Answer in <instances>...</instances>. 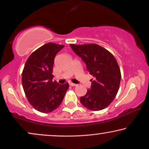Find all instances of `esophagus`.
Listing matches in <instances>:
<instances>
[{
    "label": "esophagus",
    "mask_w": 149,
    "mask_h": 149,
    "mask_svg": "<svg viewBox=\"0 0 149 149\" xmlns=\"http://www.w3.org/2000/svg\"><path fill=\"white\" fill-rule=\"evenodd\" d=\"M69 85H70V86H71V87H75V86H76L77 85H76V84L73 83V82H70V83H69Z\"/></svg>",
    "instance_id": "1"
}]
</instances>
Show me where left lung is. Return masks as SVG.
I'll list each match as a JSON object with an SVG mask.
<instances>
[{
	"label": "left lung",
	"mask_w": 149,
	"mask_h": 149,
	"mask_svg": "<svg viewBox=\"0 0 149 149\" xmlns=\"http://www.w3.org/2000/svg\"><path fill=\"white\" fill-rule=\"evenodd\" d=\"M70 46L86 64L89 73L95 77L94 80H91V88L80 98V103L90 110H103L112 103L119 89L121 75L115 57L96 44Z\"/></svg>",
	"instance_id": "obj_1"
}]
</instances>
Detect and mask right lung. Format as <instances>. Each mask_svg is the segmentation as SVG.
<instances>
[{
  "mask_svg": "<svg viewBox=\"0 0 149 149\" xmlns=\"http://www.w3.org/2000/svg\"><path fill=\"white\" fill-rule=\"evenodd\" d=\"M64 45L49 42L30 55L22 72V85L28 101L35 110L43 113L55 110L62 103L69 84L53 82L55 55Z\"/></svg>",
  "mask_w": 149,
  "mask_h": 149,
  "instance_id": "1",
  "label": "right lung"
}]
</instances>
